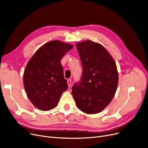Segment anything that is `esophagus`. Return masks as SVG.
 I'll use <instances>...</instances> for the list:
<instances>
[{
  "label": "esophagus",
  "instance_id": "esophagus-1",
  "mask_svg": "<svg viewBox=\"0 0 148 148\" xmlns=\"http://www.w3.org/2000/svg\"><path fill=\"white\" fill-rule=\"evenodd\" d=\"M67 84H68L69 87H70V86H71V85H72V81H71V79H68L67 80Z\"/></svg>",
  "mask_w": 148,
  "mask_h": 148
}]
</instances>
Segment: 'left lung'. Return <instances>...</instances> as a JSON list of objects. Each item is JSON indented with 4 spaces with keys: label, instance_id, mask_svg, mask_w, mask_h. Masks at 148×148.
<instances>
[{
    "label": "left lung",
    "instance_id": "left-lung-1",
    "mask_svg": "<svg viewBox=\"0 0 148 148\" xmlns=\"http://www.w3.org/2000/svg\"><path fill=\"white\" fill-rule=\"evenodd\" d=\"M82 66L81 81L72 94L77 108L86 114L99 113L114 97L119 75L116 64L102 45L87 40L76 43Z\"/></svg>",
    "mask_w": 148,
    "mask_h": 148
}]
</instances>
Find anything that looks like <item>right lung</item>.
<instances>
[{"mask_svg":"<svg viewBox=\"0 0 148 148\" xmlns=\"http://www.w3.org/2000/svg\"><path fill=\"white\" fill-rule=\"evenodd\" d=\"M73 45L60 40L47 42L35 52L28 61L23 74V85L31 102L41 111L57 106L68 88L61 58Z\"/></svg>","mask_w":148,"mask_h":148,"instance_id":"1","label":"right lung"}]
</instances>
